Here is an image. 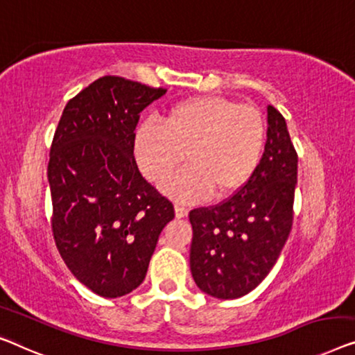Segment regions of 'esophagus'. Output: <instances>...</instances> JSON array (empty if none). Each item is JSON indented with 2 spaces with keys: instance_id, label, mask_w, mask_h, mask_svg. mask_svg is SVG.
<instances>
[{
  "instance_id": "34e87169",
  "label": "esophagus",
  "mask_w": 355,
  "mask_h": 355,
  "mask_svg": "<svg viewBox=\"0 0 355 355\" xmlns=\"http://www.w3.org/2000/svg\"><path fill=\"white\" fill-rule=\"evenodd\" d=\"M174 213H176V218H186L189 214V209L186 207H182V205L176 203L174 205Z\"/></svg>"
}]
</instances>
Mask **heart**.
<instances>
[{
  "label": "heart",
  "mask_w": 355,
  "mask_h": 355,
  "mask_svg": "<svg viewBox=\"0 0 355 355\" xmlns=\"http://www.w3.org/2000/svg\"><path fill=\"white\" fill-rule=\"evenodd\" d=\"M266 144L263 114L223 96H205L174 105L163 126L150 120L137 126L135 158L148 181L168 178L162 190L184 203L223 198L246 186Z\"/></svg>",
  "instance_id": "obj_1"
}]
</instances>
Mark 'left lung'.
Wrapping results in <instances>:
<instances>
[{
  "label": "left lung",
  "instance_id": "obj_1",
  "mask_svg": "<svg viewBox=\"0 0 355 355\" xmlns=\"http://www.w3.org/2000/svg\"><path fill=\"white\" fill-rule=\"evenodd\" d=\"M297 155L285 118L267 105V141L256 171L225 202L189 213L190 270L200 290L235 300L254 290L277 263L293 224Z\"/></svg>",
  "mask_w": 355,
  "mask_h": 355
}]
</instances>
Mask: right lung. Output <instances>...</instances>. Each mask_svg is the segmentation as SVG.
I'll list each match as a JSON object with an SVG mask.
<instances>
[{"label": "right lung", "mask_w": 355, "mask_h": 355, "mask_svg": "<svg viewBox=\"0 0 355 355\" xmlns=\"http://www.w3.org/2000/svg\"><path fill=\"white\" fill-rule=\"evenodd\" d=\"M166 89L102 76L69 101L54 132L48 181L53 234L71 274L96 295L125 296L146 279L173 203L139 173V114Z\"/></svg>", "instance_id": "right-lung-1"}]
</instances>
